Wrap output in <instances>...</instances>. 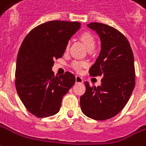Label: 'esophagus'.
Here are the masks:
<instances>
[{
    "mask_svg": "<svg viewBox=\"0 0 146 146\" xmlns=\"http://www.w3.org/2000/svg\"><path fill=\"white\" fill-rule=\"evenodd\" d=\"M84 82V80L82 78L81 76H76V83H80V84H81Z\"/></svg>",
    "mask_w": 146,
    "mask_h": 146,
    "instance_id": "34e87169",
    "label": "esophagus"
}]
</instances>
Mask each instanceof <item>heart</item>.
Listing matches in <instances>:
<instances>
[{
    "label": "heart",
    "instance_id": "1",
    "mask_svg": "<svg viewBox=\"0 0 146 146\" xmlns=\"http://www.w3.org/2000/svg\"><path fill=\"white\" fill-rule=\"evenodd\" d=\"M79 38L81 41L82 42L84 43V45L86 46V48L89 50L91 51L96 46V39H95L94 36L90 32H82L81 34L80 35ZM69 49V44L66 46L65 48V51L67 52ZM87 66V63L85 62H79V61H74L72 63V67L76 71H80L82 68L86 67Z\"/></svg>",
    "mask_w": 146,
    "mask_h": 146
}]
</instances>
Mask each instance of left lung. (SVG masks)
<instances>
[{
  "instance_id": "left-lung-1",
  "label": "left lung",
  "mask_w": 146,
  "mask_h": 146,
  "mask_svg": "<svg viewBox=\"0 0 146 146\" xmlns=\"http://www.w3.org/2000/svg\"><path fill=\"white\" fill-rule=\"evenodd\" d=\"M101 42V49L90 75L101 76V85L90 87L80 97L83 113L92 119L104 121L117 115L125 106L135 84L134 56L128 39L117 29L105 24L92 22Z\"/></svg>"
}]
</instances>
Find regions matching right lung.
Instances as JSON below:
<instances>
[{
	"mask_svg": "<svg viewBox=\"0 0 146 146\" xmlns=\"http://www.w3.org/2000/svg\"><path fill=\"white\" fill-rule=\"evenodd\" d=\"M80 28L76 21H47L32 29L21 43L16 62V90L27 110L36 117L57 114L63 96L75 84L73 73L55 76L52 68Z\"/></svg>",
	"mask_w": 146,
	"mask_h": 146,
	"instance_id": "1",
	"label": "right lung"
}]
</instances>
